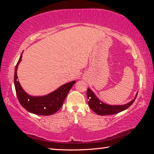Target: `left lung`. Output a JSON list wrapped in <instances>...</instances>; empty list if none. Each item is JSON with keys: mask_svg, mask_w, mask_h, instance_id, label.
<instances>
[{"mask_svg": "<svg viewBox=\"0 0 154 154\" xmlns=\"http://www.w3.org/2000/svg\"><path fill=\"white\" fill-rule=\"evenodd\" d=\"M137 96V93L134 98L130 102L123 105H111L106 104L99 100V98L95 95L90 88H88L87 97L88 99V105L93 111L99 116H106V115H113L118 113L126 110L134 102L135 98Z\"/></svg>", "mask_w": 154, "mask_h": 154, "instance_id": "8db88e82", "label": "left lung"}]
</instances>
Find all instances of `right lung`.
I'll return each mask as SVG.
<instances>
[{
	"instance_id": "1",
	"label": "right lung",
	"mask_w": 154,
	"mask_h": 154,
	"mask_svg": "<svg viewBox=\"0 0 154 154\" xmlns=\"http://www.w3.org/2000/svg\"><path fill=\"white\" fill-rule=\"evenodd\" d=\"M22 53L15 66L14 72V85L20 103L28 111L38 116H51L54 114L61 108L68 93L76 82L72 81L65 83L55 91L45 96H32L29 95L23 90L17 80V67L22 60Z\"/></svg>"
}]
</instances>
